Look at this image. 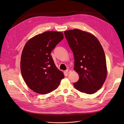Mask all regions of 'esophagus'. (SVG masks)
<instances>
[{
  "label": "esophagus",
  "mask_w": 124,
  "mask_h": 124,
  "mask_svg": "<svg viewBox=\"0 0 124 124\" xmlns=\"http://www.w3.org/2000/svg\"><path fill=\"white\" fill-rule=\"evenodd\" d=\"M71 71V70H70V69H67L66 70V72L67 73H69V72H70Z\"/></svg>",
  "instance_id": "esophagus-1"
}]
</instances>
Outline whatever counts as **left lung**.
<instances>
[{"label":"left lung","instance_id":"8db88e82","mask_svg":"<svg viewBox=\"0 0 124 124\" xmlns=\"http://www.w3.org/2000/svg\"><path fill=\"white\" fill-rule=\"evenodd\" d=\"M74 58V69L79 80L73 83L79 92L93 94L99 90L107 75L106 56L99 40L88 32L75 29L64 31Z\"/></svg>","mask_w":124,"mask_h":124}]
</instances>
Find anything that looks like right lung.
Returning <instances> with one entry per match:
<instances>
[{"instance_id":"obj_1","label":"right lung","mask_w":124,"mask_h":124,"mask_svg":"<svg viewBox=\"0 0 124 124\" xmlns=\"http://www.w3.org/2000/svg\"><path fill=\"white\" fill-rule=\"evenodd\" d=\"M63 38L61 32L46 31L25 44L21 56V73L27 85L35 93L45 94L53 92L64 78L51 55Z\"/></svg>"}]
</instances>
